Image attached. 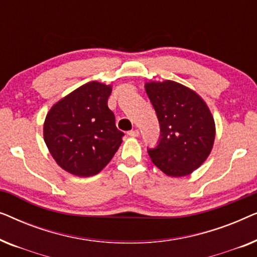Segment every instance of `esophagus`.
<instances>
[{"mask_svg":"<svg viewBox=\"0 0 257 257\" xmlns=\"http://www.w3.org/2000/svg\"><path fill=\"white\" fill-rule=\"evenodd\" d=\"M127 135L131 137H138L140 133H139V130H131V131L127 132Z\"/></svg>","mask_w":257,"mask_h":257,"instance_id":"1","label":"esophagus"}]
</instances>
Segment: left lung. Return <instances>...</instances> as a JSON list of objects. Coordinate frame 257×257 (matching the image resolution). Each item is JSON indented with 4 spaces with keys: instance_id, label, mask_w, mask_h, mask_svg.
<instances>
[{
    "instance_id": "1",
    "label": "left lung",
    "mask_w": 257,
    "mask_h": 257,
    "mask_svg": "<svg viewBox=\"0 0 257 257\" xmlns=\"http://www.w3.org/2000/svg\"><path fill=\"white\" fill-rule=\"evenodd\" d=\"M146 93L160 125L158 145L147 149L153 164L170 177L192 173L209 156L215 124L205 101L173 80L151 82Z\"/></svg>"
}]
</instances>
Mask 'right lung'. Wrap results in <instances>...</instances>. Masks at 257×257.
Here are the masks:
<instances>
[{"label": "right lung", "mask_w": 257, "mask_h": 257, "mask_svg": "<svg viewBox=\"0 0 257 257\" xmlns=\"http://www.w3.org/2000/svg\"><path fill=\"white\" fill-rule=\"evenodd\" d=\"M111 86L90 82L49 111L44 142L59 166L78 177H91L110 163L124 133L107 106Z\"/></svg>", "instance_id": "right-lung-1"}]
</instances>
